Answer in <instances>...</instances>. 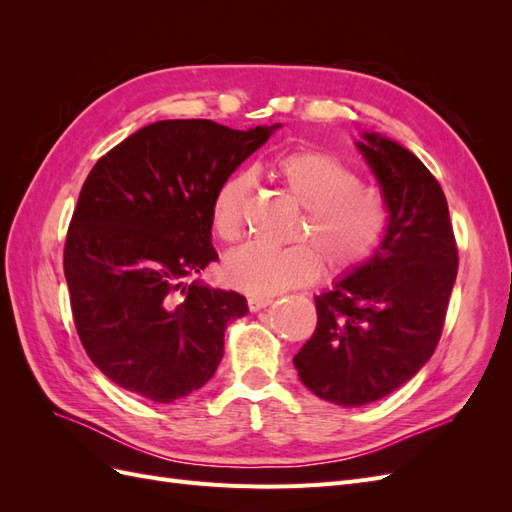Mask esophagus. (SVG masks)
<instances>
[{"label": "esophagus", "instance_id": "34e87169", "mask_svg": "<svg viewBox=\"0 0 512 512\" xmlns=\"http://www.w3.org/2000/svg\"><path fill=\"white\" fill-rule=\"evenodd\" d=\"M271 303H273V297H258V294L247 297V307H250V312H258V309H265Z\"/></svg>", "mask_w": 512, "mask_h": 512}]
</instances>
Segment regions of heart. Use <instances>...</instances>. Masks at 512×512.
I'll return each mask as SVG.
<instances>
[{
  "label": "heart",
  "instance_id": "heart-1",
  "mask_svg": "<svg viewBox=\"0 0 512 512\" xmlns=\"http://www.w3.org/2000/svg\"><path fill=\"white\" fill-rule=\"evenodd\" d=\"M271 168L303 207L290 235L299 243H250L228 254L224 273L232 286L267 297L312 282L322 262L331 273H346L378 250L389 230V203L378 185L359 179L335 153L314 147L280 153ZM252 190L250 173H232L220 183L211 205L215 237L232 243L243 235Z\"/></svg>",
  "mask_w": 512,
  "mask_h": 512
}]
</instances>
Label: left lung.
<instances>
[{
    "mask_svg": "<svg viewBox=\"0 0 512 512\" xmlns=\"http://www.w3.org/2000/svg\"><path fill=\"white\" fill-rule=\"evenodd\" d=\"M359 149L389 203L376 256L316 297L318 324L294 356L309 391L365 406L408 382L436 350L459 252L446 196L414 153L378 134Z\"/></svg>",
    "mask_w": 512,
    "mask_h": 512,
    "instance_id": "obj_1",
    "label": "left lung"
}]
</instances>
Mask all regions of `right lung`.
Segmentation results:
<instances>
[{
    "instance_id": "right-lung-1",
    "label": "right lung",
    "mask_w": 512,
    "mask_h": 512,
    "mask_svg": "<svg viewBox=\"0 0 512 512\" xmlns=\"http://www.w3.org/2000/svg\"><path fill=\"white\" fill-rule=\"evenodd\" d=\"M273 128L156 121L91 168L68 226L64 273L81 344L121 389L170 404L218 369L226 324L247 314L245 297L185 277L218 258L215 190Z\"/></svg>"
}]
</instances>
